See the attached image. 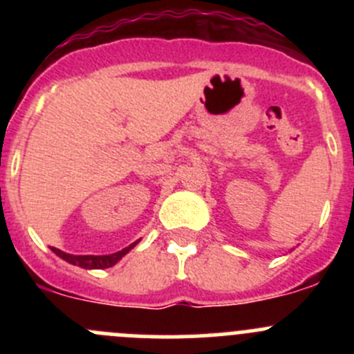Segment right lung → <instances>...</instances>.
I'll use <instances>...</instances> for the list:
<instances>
[{
	"instance_id": "obj_1",
	"label": "right lung",
	"mask_w": 354,
	"mask_h": 354,
	"mask_svg": "<svg viewBox=\"0 0 354 354\" xmlns=\"http://www.w3.org/2000/svg\"><path fill=\"white\" fill-rule=\"evenodd\" d=\"M137 243L138 241H135V243L127 246V248L120 250V252L116 253H109V255H71V253L62 252V250L55 248V246H51V250L59 257V259L66 260L71 266H78L82 267V269H108V267H113L114 263L120 262V260L123 259V257Z\"/></svg>"
}]
</instances>
